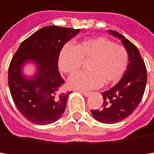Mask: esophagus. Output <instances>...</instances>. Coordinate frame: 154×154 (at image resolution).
<instances>
[{
	"label": "esophagus",
	"instance_id": "esophagus-1",
	"mask_svg": "<svg viewBox=\"0 0 154 154\" xmlns=\"http://www.w3.org/2000/svg\"><path fill=\"white\" fill-rule=\"evenodd\" d=\"M81 94H83L84 96H86V97H88V96H90L91 95V92H88V91H79Z\"/></svg>",
	"mask_w": 154,
	"mask_h": 154
}]
</instances>
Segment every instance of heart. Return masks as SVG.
Masks as SVG:
<instances>
[{
	"instance_id": "heart-1",
	"label": "heart",
	"mask_w": 154,
	"mask_h": 154,
	"mask_svg": "<svg viewBox=\"0 0 154 154\" xmlns=\"http://www.w3.org/2000/svg\"><path fill=\"white\" fill-rule=\"evenodd\" d=\"M82 60L90 61V72L76 73L68 79V85L75 90H92L105 85L116 83L125 73L128 63V51L121 45L115 44L105 38L85 39L75 47L64 46L58 58L59 69L66 74L78 71Z\"/></svg>"
}]
</instances>
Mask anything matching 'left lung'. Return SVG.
Returning a JSON list of instances; mask_svg holds the SVG:
<instances>
[{"instance_id":"left-lung-1","label":"left lung","mask_w":154,"mask_h":154,"mask_svg":"<svg viewBox=\"0 0 154 154\" xmlns=\"http://www.w3.org/2000/svg\"><path fill=\"white\" fill-rule=\"evenodd\" d=\"M108 32L121 40L128 51V64L120 81L102 93V108L92 110L91 115L100 123L115 124L128 117L140 104L147 83V71L138 48L118 32Z\"/></svg>"}]
</instances>
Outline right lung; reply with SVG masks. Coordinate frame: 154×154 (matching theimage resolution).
Wrapping results in <instances>:
<instances>
[{"instance_id": "1", "label": "right lung", "mask_w": 154, "mask_h": 154, "mask_svg": "<svg viewBox=\"0 0 154 154\" xmlns=\"http://www.w3.org/2000/svg\"><path fill=\"white\" fill-rule=\"evenodd\" d=\"M79 29L56 26L42 27L20 44L8 70V85L14 103L22 116L37 125H49L63 116L69 93L62 92L64 80L58 70L63 45ZM33 63L36 72L27 77L23 68Z\"/></svg>"}]
</instances>
